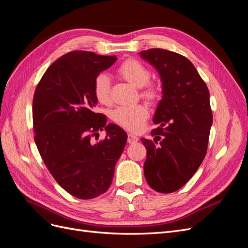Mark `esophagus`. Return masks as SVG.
Here are the masks:
<instances>
[{"mask_svg":"<svg viewBox=\"0 0 248 248\" xmlns=\"http://www.w3.org/2000/svg\"><path fill=\"white\" fill-rule=\"evenodd\" d=\"M127 140H128L129 144H133V142H137L139 140V138L133 133H128V138H127Z\"/></svg>","mask_w":248,"mask_h":248,"instance_id":"obj_1","label":"esophagus"}]
</instances>
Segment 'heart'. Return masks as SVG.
<instances>
[{"label": "heart", "instance_id": "b5f03b06", "mask_svg": "<svg viewBox=\"0 0 248 248\" xmlns=\"http://www.w3.org/2000/svg\"><path fill=\"white\" fill-rule=\"evenodd\" d=\"M118 73L134 87L142 88L140 95L150 102L158 98V89L148 84L151 78V71L138 60L129 59L120 65ZM93 93L97 101L102 104L110 102V80L108 74H97L93 81ZM149 117V109L145 104H136L132 107H120L111 114L114 122L130 131H140L144 127Z\"/></svg>", "mask_w": 248, "mask_h": 248}]
</instances>
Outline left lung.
Returning <instances> with one entry per match:
<instances>
[{
    "mask_svg": "<svg viewBox=\"0 0 248 248\" xmlns=\"http://www.w3.org/2000/svg\"><path fill=\"white\" fill-rule=\"evenodd\" d=\"M140 55L158 71L162 85L153 118L160 126L151 131L154 140L141 139L145 177L155 191L170 193L188 182L206 156L213 121L209 90L184 56L162 48Z\"/></svg>",
    "mask_w": 248,
    "mask_h": 248,
    "instance_id": "obj_1",
    "label": "left lung"
}]
</instances>
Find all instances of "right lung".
<instances>
[{
  "label": "right lung",
  "mask_w": 248,
  "mask_h": 248,
  "mask_svg": "<svg viewBox=\"0 0 248 248\" xmlns=\"http://www.w3.org/2000/svg\"><path fill=\"white\" fill-rule=\"evenodd\" d=\"M116 60L70 51L48 67L34 93L36 146L58 184L78 199H94L109 188L127 141L121 127L107 124V117L94 111V78ZM103 128L106 139L95 142Z\"/></svg>",
  "instance_id": "obj_1"
}]
</instances>
